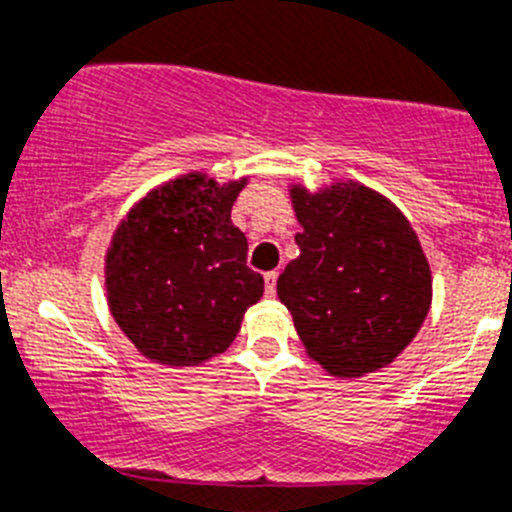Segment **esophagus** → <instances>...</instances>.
Here are the masks:
<instances>
[{"label":"esophagus","instance_id":"obj_1","mask_svg":"<svg viewBox=\"0 0 512 512\" xmlns=\"http://www.w3.org/2000/svg\"><path fill=\"white\" fill-rule=\"evenodd\" d=\"M275 283H278V273H275V270L265 273V296L267 298L275 296Z\"/></svg>","mask_w":512,"mask_h":512}]
</instances>
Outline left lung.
<instances>
[{"mask_svg":"<svg viewBox=\"0 0 512 512\" xmlns=\"http://www.w3.org/2000/svg\"><path fill=\"white\" fill-rule=\"evenodd\" d=\"M301 255L278 278L308 357L336 377L388 367L431 308V267L411 222L362 183L290 188Z\"/></svg>","mask_w":512,"mask_h":512,"instance_id":"1","label":"left lung"}]
</instances>
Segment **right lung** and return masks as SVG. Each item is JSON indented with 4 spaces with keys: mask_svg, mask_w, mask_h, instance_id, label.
Listing matches in <instances>:
<instances>
[{
    "mask_svg": "<svg viewBox=\"0 0 512 512\" xmlns=\"http://www.w3.org/2000/svg\"><path fill=\"white\" fill-rule=\"evenodd\" d=\"M247 178L168 181L124 216L107 252V301L137 352L160 365H201L234 342L265 280L247 267L232 206Z\"/></svg>",
    "mask_w": 512,
    "mask_h": 512,
    "instance_id": "obj_1",
    "label": "right lung"
}]
</instances>
